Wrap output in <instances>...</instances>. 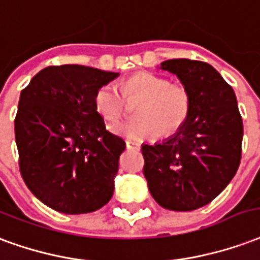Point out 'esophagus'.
Wrapping results in <instances>:
<instances>
[{
	"mask_svg": "<svg viewBox=\"0 0 260 260\" xmlns=\"http://www.w3.org/2000/svg\"><path fill=\"white\" fill-rule=\"evenodd\" d=\"M126 147H127L128 149H137V151H138V149H140V144L127 140V141H126Z\"/></svg>",
	"mask_w": 260,
	"mask_h": 260,
	"instance_id": "obj_1",
	"label": "esophagus"
}]
</instances>
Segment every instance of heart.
I'll use <instances>...</instances> for the list:
<instances>
[{"instance_id": "heart-1", "label": "heart", "mask_w": 260, "mask_h": 260, "mask_svg": "<svg viewBox=\"0 0 260 260\" xmlns=\"http://www.w3.org/2000/svg\"><path fill=\"white\" fill-rule=\"evenodd\" d=\"M128 102L141 101L137 122L113 126L112 130L130 141H155L164 132L174 134L184 126L191 113L190 90L181 83H170L164 76L141 72L122 83V91L108 83L95 91V111L108 122L120 120L127 112Z\"/></svg>"}]
</instances>
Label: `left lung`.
<instances>
[{
    "instance_id": "8db88e82",
    "label": "left lung",
    "mask_w": 260,
    "mask_h": 260,
    "mask_svg": "<svg viewBox=\"0 0 260 260\" xmlns=\"http://www.w3.org/2000/svg\"><path fill=\"white\" fill-rule=\"evenodd\" d=\"M191 92L188 120L162 144H144V176L165 209L188 212L224 190L241 162L242 119L234 90L206 62L185 58L160 63Z\"/></svg>"
}]
</instances>
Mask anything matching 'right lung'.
Wrapping results in <instances>:
<instances>
[{"label": "right lung", "mask_w": 260, "mask_h": 260, "mask_svg": "<svg viewBox=\"0 0 260 260\" xmlns=\"http://www.w3.org/2000/svg\"><path fill=\"white\" fill-rule=\"evenodd\" d=\"M117 76L83 65L48 66L20 92L19 169L27 188L52 209L88 213L113 195L126 143L108 132L94 95Z\"/></svg>", "instance_id": "right-lung-1"}]
</instances>
